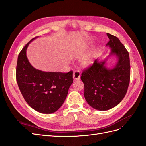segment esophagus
<instances>
[{
    "label": "esophagus",
    "mask_w": 146,
    "mask_h": 146,
    "mask_svg": "<svg viewBox=\"0 0 146 146\" xmlns=\"http://www.w3.org/2000/svg\"><path fill=\"white\" fill-rule=\"evenodd\" d=\"M81 74L80 71L78 70H76V71H74L73 73V78L74 80H78L80 78Z\"/></svg>",
    "instance_id": "obj_1"
}]
</instances>
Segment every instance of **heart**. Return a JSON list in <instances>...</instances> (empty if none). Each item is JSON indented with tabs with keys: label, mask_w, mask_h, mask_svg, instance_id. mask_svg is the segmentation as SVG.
<instances>
[{
	"label": "heart",
	"mask_w": 146,
	"mask_h": 146,
	"mask_svg": "<svg viewBox=\"0 0 146 146\" xmlns=\"http://www.w3.org/2000/svg\"><path fill=\"white\" fill-rule=\"evenodd\" d=\"M93 60V54L91 52H89L84 55L80 60V64L84 68H87L92 64Z\"/></svg>",
	"instance_id": "b5f03b06"
}]
</instances>
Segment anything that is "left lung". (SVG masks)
Returning <instances> with one entry per match:
<instances>
[{
  "label": "left lung",
  "mask_w": 146,
  "mask_h": 146,
  "mask_svg": "<svg viewBox=\"0 0 146 146\" xmlns=\"http://www.w3.org/2000/svg\"><path fill=\"white\" fill-rule=\"evenodd\" d=\"M107 35L110 41L106 46L111 49L109 55L103 61L96 59L81 76L86 102L99 111H107L121 102L127 93L130 79L129 52L117 37ZM111 56H117V63L113 68H108L106 61Z\"/></svg>",
  "instance_id": "1"
}]
</instances>
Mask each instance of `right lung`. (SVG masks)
<instances>
[{
    "label": "right lung",
    "mask_w": 146,
    "mask_h": 146,
    "mask_svg": "<svg viewBox=\"0 0 146 146\" xmlns=\"http://www.w3.org/2000/svg\"><path fill=\"white\" fill-rule=\"evenodd\" d=\"M38 37L31 39L19 53L16 80L25 100L31 107L41 113L51 114L64 103L73 83V72H44L33 68L28 60L26 52L29 44Z\"/></svg>",
    "instance_id": "1"
}]
</instances>
